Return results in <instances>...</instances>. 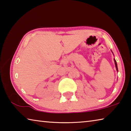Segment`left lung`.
Instances as JSON below:
<instances>
[{
	"label": "left lung",
	"mask_w": 131,
	"mask_h": 131,
	"mask_svg": "<svg viewBox=\"0 0 131 131\" xmlns=\"http://www.w3.org/2000/svg\"><path fill=\"white\" fill-rule=\"evenodd\" d=\"M114 62H115V67H116V69H117V71L118 72V67H117V62H116L115 59H114Z\"/></svg>",
	"instance_id": "obj_1"
}]
</instances>
